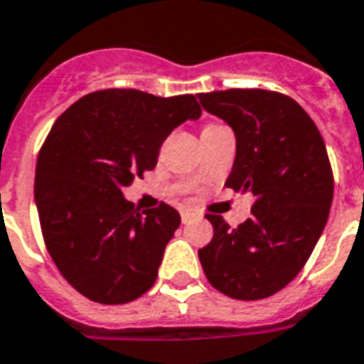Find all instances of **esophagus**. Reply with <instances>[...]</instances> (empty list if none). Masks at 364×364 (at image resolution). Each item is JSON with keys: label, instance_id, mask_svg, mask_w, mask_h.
I'll list each match as a JSON object with an SVG mask.
<instances>
[{"label": "esophagus", "instance_id": "esophagus-1", "mask_svg": "<svg viewBox=\"0 0 364 364\" xmlns=\"http://www.w3.org/2000/svg\"><path fill=\"white\" fill-rule=\"evenodd\" d=\"M192 218H194V213L187 211V209H183V211H181V223L187 224V223H191Z\"/></svg>", "mask_w": 364, "mask_h": 364}]
</instances>
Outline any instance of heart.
<instances>
[{
	"mask_svg": "<svg viewBox=\"0 0 364 364\" xmlns=\"http://www.w3.org/2000/svg\"><path fill=\"white\" fill-rule=\"evenodd\" d=\"M209 127H213V125H209Z\"/></svg>",
	"mask_w": 364,
	"mask_h": 364,
	"instance_id": "obj_1",
	"label": "heart"
}]
</instances>
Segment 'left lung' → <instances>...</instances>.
<instances>
[{
	"label": "left lung",
	"mask_w": 364,
	"mask_h": 364,
	"mask_svg": "<svg viewBox=\"0 0 364 364\" xmlns=\"http://www.w3.org/2000/svg\"><path fill=\"white\" fill-rule=\"evenodd\" d=\"M198 99L235 134L226 187L254 196L252 215L237 228L205 215L213 239L198 250L203 273L233 299H265L297 277L326 228L333 202L326 144L310 115L277 91L226 90Z\"/></svg>",
	"instance_id": "obj_1"
}]
</instances>
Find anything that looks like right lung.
Masks as SVG:
<instances>
[{
  "mask_svg": "<svg viewBox=\"0 0 364 364\" xmlns=\"http://www.w3.org/2000/svg\"><path fill=\"white\" fill-rule=\"evenodd\" d=\"M202 108L194 95L102 90L76 100L50 129L35 168V203L50 256L80 294L123 305L155 284L179 213L140 211L123 187L156 166L168 134Z\"/></svg>",
  "mask_w": 364,
  "mask_h": 364,
  "instance_id": "1",
  "label": "right lung"
}]
</instances>
